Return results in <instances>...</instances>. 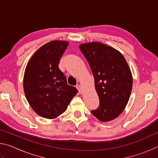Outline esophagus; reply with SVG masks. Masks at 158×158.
Instances as JSON below:
<instances>
[{"label":"esophagus","instance_id":"1","mask_svg":"<svg viewBox=\"0 0 158 158\" xmlns=\"http://www.w3.org/2000/svg\"><path fill=\"white\" fill-rule=\"evenodd\" d=\"M76 87H77V89H78V90H79V93H80V94H81V93H83V90H82V89H81V85H76Z\"/></svg>","mask_w":158,"mask_h":158}]
</instances>
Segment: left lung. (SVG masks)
<instances>
[{
	"label": "left lung",
	"instance_id": "8db88e82",
	"mask_svg": "<svg viewBox=\"0 0 158 158\" xmlns=\"http://www.w3.org/2000/svg\"><path fill=\"white\" fill-rule=\"evenodd\" d=\"M79 49L89 63L100 99L91 113L100 121H112L123 111L132 91L129 65L121 52L100 42L81 44Z\"/></svg>",
	"mask_w": 158,
	"mask_h": 158
}]
</instances>
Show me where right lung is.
<instances>
[{
	"label": "right lung",
	"instance_id": "1",
	"mask_svg": "<svg viewBox=\"0 0 158 158\" xmlns=\"http://www.w3.org/2000/svg\"><path fill=\"white\" fill-rule=\"evenodd\" d=\"M68 42L55 40L43 45L32 56L23 76V90L34 111L45 118L60 116L78 90L69 85L58 68Z\"/></svg>",
	"mask_w": 158,
	"mask_h": 158
}]
</instances>
